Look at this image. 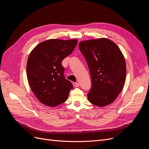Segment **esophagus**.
I'll return each instance as SVG.
<instances>
[{"label": "esophagus", "mask_w": 149, "mask_h": 149, "mask_svg": "<svg viewBox=\"0 0 149 149\" xmlns=\"http://www.w3.org/2000/svg\"><path fill=\"white\" fill-rule=\"evenodd\" d=\"M73 84L74 87H79V84L78 83H73Z\"/></svg>", "instance_id": "34e87169"}]
</instances>
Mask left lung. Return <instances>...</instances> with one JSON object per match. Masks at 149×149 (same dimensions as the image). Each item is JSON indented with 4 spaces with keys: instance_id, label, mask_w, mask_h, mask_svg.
<instances>
[{
    "instance_id": "obj_1",
    "label": "left lung",
    "mask_w": 149,
    "mask_h": 149,
    "mask_svg": "<svg viewBox=\"0 0 149 149\" xmlns=\"http://www.w3.org/2000/svg\"><path fill=\"white\" fill-rule=\"evenodd\" d=\"M79 48L91 74L89 101L99 107L110 104L121 92L125 80V61L120 49L104 38L81 42Z\"/></svg>"
}]
</instances>
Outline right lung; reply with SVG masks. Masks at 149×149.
<instances>
[{
	"instance_id": "1",
	"label": "right lung",
	"mask_w": 149,
	"mask_h": 149,
	"mask_svg": "<svg viewBox=\"0 0 149 149\" xmlns=\"http://www.w3.org/2000/svg\"><path fill=\"white\" fill-rule=\"evenodd\" d=\"M76 40L51 39L35 47L30 53L26 75L33 93L40 102L53 107L65 102L73 84L65 78L61 62L73 52Z\"/></svg>"
}]
</instances>
